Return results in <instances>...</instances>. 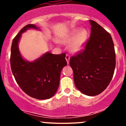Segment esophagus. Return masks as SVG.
Segmentation results:
<instances>
[{
    "label": "esophagus",
    "instance_id": "34e87169",
    "mask_svg": "<svg viewBox=\"0 0 126 126\" xmlns=\"http://www.w3.org/2000/svg\"><path fill=\"white\" fill-rule=\"evenodd\" d=\"M65 59H66L67 63L69 64V60H70V56H69V55L67 54L66 56H65Z\"/></svg>",
    "mask_w": 126,
    "mask_h": 126
}]
</instances>
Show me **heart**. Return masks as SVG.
<instances>
[{
	"mask_svg": "<svg viewBox=\"0 0 126 126\" xmlns=\"http://www.w3.org/2000/svg\"><path fill=\"white\" fill-rule=\"evenodd\" d=\"M88 32L86 30L81 31L80 29L73 30L68 36L63 40L65 43H71L70 50L73 53H78L84 49L87 40Z\"/></svg>",
	"mask_w": 126,
	"mask_h": 126,
	"instance_id": "heart-1",
	"label": "heart"
}]
</instances>
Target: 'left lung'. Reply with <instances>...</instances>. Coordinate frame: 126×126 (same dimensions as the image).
I'll return each mask as SVG.
<instances>
[{"label":"left lung","instance_id":"8db88e82","mask_svg":"<svg viewBox=\"0 0 126 126\" xmlns=\"http://www.w3.org/2000/svg\"><path fill=\"white\" fill-rule=\"evenodd\" d=\"M91 34L85 49L70 59L76 86L88 96L100 94L112 80L115 53L112 36L94 21L90 20Z\"/></svg>","mask_w":126,"mask_h":126}]
</instances>
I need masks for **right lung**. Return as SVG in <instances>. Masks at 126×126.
Segmentation results:
<instances>
[{"label": "right lung", "instance_id": "obj_1", "mask_svg": "<svg viewBox=\"0 0 126 126\" xmlns=\"http://www.w3.org/2000/svg\"><path fill=\"white\" fill-rule=\"evenodd\" d=\"M29 29L40 30L34 24H27L13 39L10 59L12 73L19 87L28 95L38 100L50 98L57 91L61 71L67 65L65 54L46 52L33 62L24 59L18 43L22 33Z\"/></svg>", "mask_w": 126, "mask_h": 126}]
</instances>
